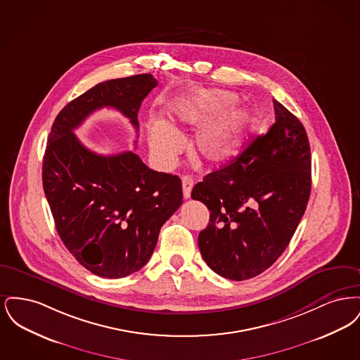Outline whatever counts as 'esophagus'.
I'll list each match as a JSON object with an SVG mask.
<instances>
[{
  "label": "esophagus",
  "mask_w": 360,
  "mask_h": 360,
  "mask_svg": "<svg viewBox=\"0 0 360 360\" xmlns=\"http://www.w3.org/2000/svg\"><path fill=\"white\" fill-rule=\"evenodd\" d=\"M193 185H194V181H193V178L190 175H185L182 178V188H184V197H185V200L190 198V193H191Z\"/></svg>",
  "instance_id": "34e87169"
}]
</instances>
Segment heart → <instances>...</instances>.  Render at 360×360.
Instances as JSON below:
<instances>
[{
    "instance_id": "obj_1",
    "label": "heart",
    "mask_w": 360,
    "mask_h": 360,
    "mask_svg": "<svg viewBox=\"0 0 360 360\" xmlns=\"http://www.w3.org/2000/svg\"><path fill=\"white\" fill-rule=\"evenodd\" d=\"M236 101L233 93L213 89L195 90L172 101V124L198 127L190 140V154L197 163L216 166L231 160L244 140L257 129L259 119L251 108L223 110ZM148 143L155 160L160 166H170L182 150L184 137L169 122L158 120L148 125Z\"/></svg>"
}]
</instances>
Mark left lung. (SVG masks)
Here are the masks:
<instances>
[{"mask_svg": "<svg viewBox=\"0 0 360 360\" xmlns=\"http://www.w3.org/2000/svg\"><path fill=\"white\" fill-rule=\"evenodd\" d=\"M275 122L221 169L191 191L210 210L198 235L206 264L224 278L262 274L289 245L308 205L311 156L308 135L274 100Z\"/></svg>", "mask_w": 360, "mask_h": 360, "instance_id": "left-lung-1", "label": "left lung"}]
</instances>
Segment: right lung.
Returning <instances> with one entry per match:
<instances>
[{
  "label": "right lung",
  "mask_w": 360,
  "mask_h": 360,
  "mask_svg": "<svg viewBox=\"0 0 360 360\" xmlns=\"http://www.w3.org/2000/svg\"><path fill=\"white\" fill-rule=\"evenodd\" d=\"M156 85L151 74L101 82L59 112L49 136L41 175L58 235L79 264L103 278L127 276L148 262L162 225L182 205V182L148 169L132 151L96 154L74 129L105 106L137 129L140 105Z\"/></svg>",
  "instance_id": "obj_1"
}]
</instances>
